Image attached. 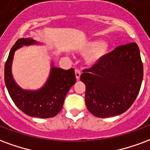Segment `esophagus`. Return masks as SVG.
<instances>
[{"instance_id": "obj_1", "label": "esophagus", "mask_w": 150, "mask_h": 150, "mask_svg": "<svg viewBox=\"0 0 150 150\" xmlns=\"http://www.w3.org/2000/svg\"><path fill=\"white\" fill-rule=\"evenodd\" d=\"M75 77H76V79H77V80H79V78H80V75H81L80 71L78 69H75Z\"/></svg>"}]
</instances>
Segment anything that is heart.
Wrapping results in <instances>:
<instances>
[{
  "label": "heart",
  "mask_w": 150,
  "mask_h": 150,
  "mask_svg": "<svg viewBox=\"0 0 150 150\" xmlns=\"http://www.w3.org/2000/svg\"><path fill=\"white\" fill-rule=\"evenodd\" d=\"M110 51V46L106 41L98 40L86 41L79 46L75 52L81 56L85 57L86 66L92 67L98 64Z\"/></svg>",
  "instance_id": "heart-1"
}]
</instances>
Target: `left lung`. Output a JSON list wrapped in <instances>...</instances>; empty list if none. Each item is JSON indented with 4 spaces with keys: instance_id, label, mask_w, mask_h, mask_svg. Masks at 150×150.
Here are the masks:
<instances>
[{
    "instance_id": "left-lung-1",
    "label": "left lung",
    "mask_w": 150,
    "mask_h": 150,
    "mask_svg": "<svg viewBox=\"0 0 150 150\" xmlns=\"http://www.w3.org/2000/svg\"><path fill=\"white\" fill-rule=\"evenodd\" d=\"M143 79V64L136 43L119 46L90 69L80 80L86 86L85 103L98 117L117 116L131 106Z\"/></svg>"
}]
</instances>
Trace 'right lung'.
<instances>
[{
    "mask_svg": "<svg viewBox=\"0 0 150 150\" xmlns=\"http://www.w3.org/2000/svg\"><path fill=\"white\" fill-rule=\"evenodd\" d=\"M33 38L19 39L13 45L4 66V83L10 97L19 109L30 117L47 118L58 115L64 105L67 92L76 82L73 68L64 70L54 66L51 69L44 86L37 90H26L16 83L13 78L12 66L14 54L23 46L42 45Z\"/></svg>",
    "mask_w": 150,
    "mask_h": 150,
    "instance_id": "right-lung-1",
    "label": "right lung"
}]
</instances>
